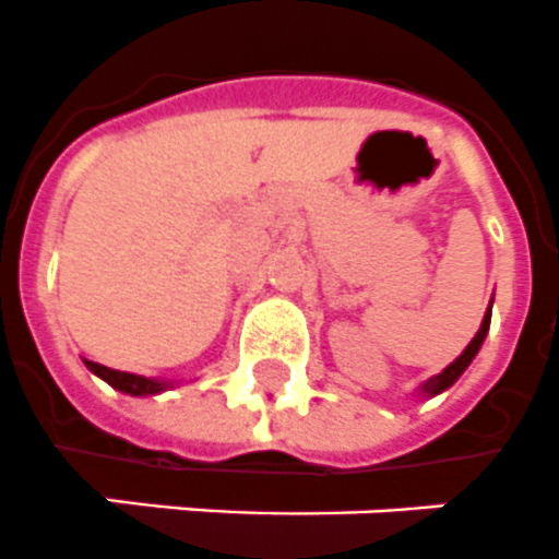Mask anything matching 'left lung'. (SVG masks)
<instances>
[{"instance_id": "left-lung-1", "label": "left lung", "mask_w": 559, "mask_h": 559, "mask_svg": "<svg viewBox=\"0 0 559 559\" xmlns=\"http://www.w3.org/2000/svg\"><path fill=\"white\" fill-rule=\"evenodd\" d=\"M488 326H491V310L485 312V319H483V326H479V333H476V335H474V342H471L468 347L462 350V356L456 358L453 365L444 367L442 373L433 376L430 382H425V388H421V390H425V393H430V396H433V393H442V390L451 388V384L456 382V379H460L462 373H465V367H468L471 361H474L476 353H479V347H483V342H485V335H488Z\"/></svg>"}]
</instances>
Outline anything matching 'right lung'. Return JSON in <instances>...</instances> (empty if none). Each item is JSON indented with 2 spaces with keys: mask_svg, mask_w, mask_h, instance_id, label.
Segmentation results:
<instances>
[{
  "mask_svg": "<svg viewBox=\"0 0 559 559\" xmlns=\"http://www.w3.org/2000/svg\"><path fill=\"white\" fill-rule=\"evenodd\" d=\"M88 370L99 376V379H106L111 388L122 390V393H131V396H148V393H160L166 384L154 382V379H146V376H134V373H122V370H111L106 365H97V361H85Z\"/></svg>",
  "mask_w": 559,
  "mask_h": 559,
  "instance_id": "add662e5",
  "label": "right lung"
}]
</instances>
